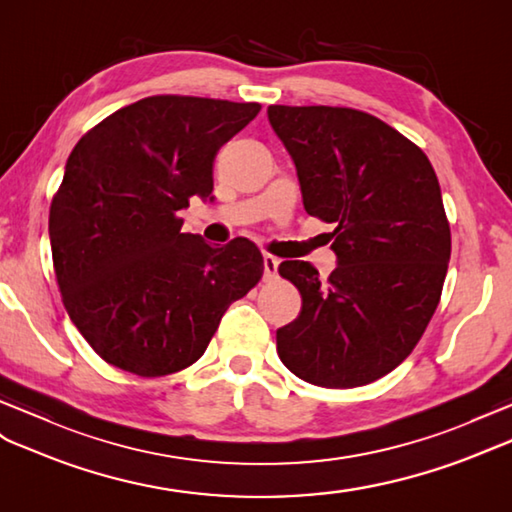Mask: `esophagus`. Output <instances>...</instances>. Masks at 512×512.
Returning <instances> with one entry per match:
<instances>
[{
	"label": "esophagus",
	"mask_w": 512,
	"mask_h": 512,
	"mask_svg": "<svg viewBox=\"0 0 512 512\" xmlns=\"http://www.w3.org/2000/svg\"><path fill=\"white\" fill-rule=\"evenodd\" d=\"M278 265H280V260H278L276 256H271V254H265V256H263L265 280H273V278L278 276Z\"/></svg>",
	"instance_id": "34e87169"
}]
</instances>
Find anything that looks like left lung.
<instances>
[{
  "label": "left lung",
  "instance_id": "1",
  "mask_svg": "<svg viewBox=\"0 0 512 512\" xmlns=\"http://www.w3.org/2000/svg\"><path fill=\"white\" fill-rule=\"evenodd\" d=\"M267 117L306 213L334 223L336 254L326 282L304 260L278 267L302 295L276 332L278 356L310 384H369L413 352L439 306L452 252L439 180L415 143L367 112L269 106Z\"/></svg>",
  "mask_w": 512,
  "mask_h": 512
}]
</instances>
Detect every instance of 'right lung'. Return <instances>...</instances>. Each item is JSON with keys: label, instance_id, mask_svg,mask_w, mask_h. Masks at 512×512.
<instances>
[{"label": "right lung", "instance_id": "obj_1", "mask_svg": "<svg viewBox=\"0 0 512 512\" xmlns=\"http://www.w3.org/2000/svg\"><path fill=\"white\" fill-rule=\"evenodd\" d=\"M260 104L156 95L86 132L49 210L67 313L106 363L143 378L193 365L228 306L263 276L247 239L182 232L189 197L213 202L219 149Z\"/></svg>", "mask_w": 512, "mask_h": 512}]
</instances>
